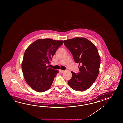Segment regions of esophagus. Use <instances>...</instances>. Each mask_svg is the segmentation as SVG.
Here are the masks:
<instances>
[{"label": "esophagus", "mask_w": 123, "mask_h": 123, "mask_svg": "<svg viewBox=\"0 0 123 123\" xmlns=\"http://www.w3.org/2000/svg\"><path fill=\"white\" fill-rule=\"evenodd\" d=\"M64 72V71L62 70H60V73H63Z\"/></svg>", "instance_id": "34e87169"}]
</instances>
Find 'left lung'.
Returning <instances> with one entry per match:
<instances>
[{
	"label": "left lung",
	"instance_id": "left-lung-1",
	"mask_svg": "<svg viewBox=\"0 0 123 123\" xmlns=\"http://www.w3.org/2000/svg\"><path fill=\"white\" fill-rule=\"evenodd\" d=\"M64 44L79 65V73L71 72L72 77L68 84L75 91H85L94 83L99 72L101 59L98 49L91 41L83 37L64 40Z\"/></svg>",
	"mask_w": 123,
	"mask_h": 123
}]
</instances>
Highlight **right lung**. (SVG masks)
<instances>
[{
	"instance_id": "right-lung-1",
	"label": "right lung",
	"mask_w": 123,
	"mask_h": 123,
	"mask_svg": "<svg viewBox=\"0 0 123 123\" xmlns=\"http://www.w3.org/2000/svg\"><path fill=\"white\" fill-rule=\"evenodd\" d=\"M63 40L52 39H37L30 45L24 53L21 68L26 83L36 92H43L50 89L54 78L59 72L46 65Z\"/></svg>"
}]
</instances>
